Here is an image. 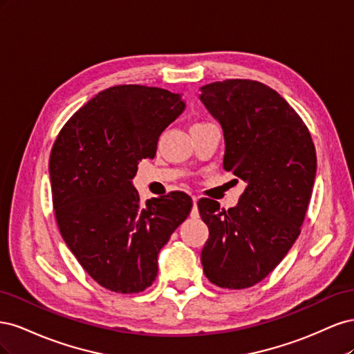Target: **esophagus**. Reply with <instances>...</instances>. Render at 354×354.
<instances>
[{"label": "esophagus", "mask_w": 354, "mask_h": 354, "mask_svg": "<svg viewBox=\"0 0 354 354\" xmlns=\"http://www.w3.org/2000/svg\"><path fill=\"white\" fill-rule=\"evenodd\" d=\"M190 216L194 218H198L199 217V211H198V196H194V209H192Z\"/></svg>", "instance_id": "obj_1"}]
</instances>
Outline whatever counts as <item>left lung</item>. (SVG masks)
<instances>
[{"instance_id":"obj_1","label":"left lung","mask_w":354,"mask_h":354,"mask_svg":"<svg viewBox=\"0 0 354 354\" xmlns=\"http://www.w3.org/2000/svg\"><path fill=\"white\" fill-rule=\"evenodd\" d=\"M201 91V102L223 128V167L246 183L234 208L198 202L209 229L201 263L214 285L250 288L274 270L301 232L316 149L301 118L266 84L226 80Z\"/></svg>"}]
</instances>
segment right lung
I'll return each mask as SVG.
<instances>
[{"label": "right lung", "instance_id": "1", "mask_svg": "<svg viewBox=\"0 0 354 354\" xmlns=\"http://www.w3.org/2000/svg\"><path fill=\"white\" fill-rule=\"evenodd\" d=\"M181 95L115 85L72 115L50 155L53 207L63 241L93 279L120 294L142 292L158 274V254L192 209L183 192L140 203L138 160L185 111Z\"/></svg>", "mask_w": 354, "mask_h": 354}]
</instances>
